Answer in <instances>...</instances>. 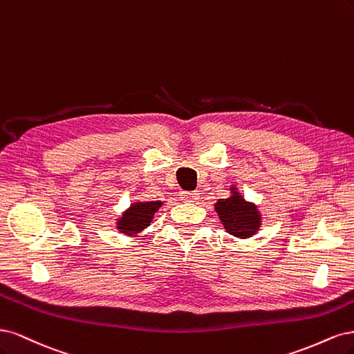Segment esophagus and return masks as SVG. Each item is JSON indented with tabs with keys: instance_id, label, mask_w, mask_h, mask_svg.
Returning a JSON list of instances; mask_svg holds the SVG:
<instances>
[{
	"instance_id": "obj_1",
	"label": "esophagus",
	"mask_w": 354,
	"mask_h": 354,
	"mask_svg": "<svg viewBox=\"0 0 354 354\" xmlns=\"http://www.w3.org/2000/svg\"><path fill=\"white\" fill-rule=\"evenodd\" d=\"M200 197L198 191H182L180 192V198L184 201H197Z\"/></svg>"
}]
</instances>
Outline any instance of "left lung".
Masks as SVG:
<instances>
[{"label":"left lung","instance_id":"1","mask_svg":"<svg viewBox=\"0 0 354 354\" xmlns=\"http://www.w3.org/2000/svg\"><path fill=\"white\" fill-rule=\"evenodd\" d=\"M231 189L232 196L218 200L214 210L218 212L226 232L236 238H250L260 227V213L253 203H248L239 196L236 188L232 187Z\"/></svg>","mask_w":354,"mask_h":354}]
</instances>
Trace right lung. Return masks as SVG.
I'll return each instance as SVG.
<instances>
[{"instance_id":"obj_1","label":"right lung","mask_w":354,"mask_h":354,"mask_svg":"<svg viewBox=\"0 0 354 354\" xmlns=\"http://www.w3.org/2000/svg\"><path fill=\"white\" fill-rule=\"evenodd\" d=\"M162 201H140L131 204V207L118 219V230L122 234H138L150 225L154 213L162 207Z\"/></svg>"}]
</instances>
